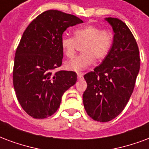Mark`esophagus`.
Listing matches in <instances>:
<instances>
[{
	"label": "esophagus",
	"instance_id": "obj_1",
	"mask_svg": "<svg viewBox=\"0 0 149 149\" xmlns=\"http://www.w3.org/2000/svg\"><path fill=\"white\" fill-rule=\"evenodd\" d=\"M83 76H84V74L82 73V72H78L77 73V78L79 79V80L82 79V78H83Z\"/></svg>",
	"mask_w": 149,
	"mask_h": 149
}]
</instances>
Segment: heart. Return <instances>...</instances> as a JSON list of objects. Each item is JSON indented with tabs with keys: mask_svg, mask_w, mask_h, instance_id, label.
Listing matches in <instances>:
<instances>
[{
	"mask_svg": "<svg viewBox=\"0 0 149 149\" xmlns=\"http://www.w3.org/2000/svg\"><path fill=\"white\" fill-rule=\"evenodd\" d=\"M113 42V35L110 31L102 30L94 25L77 27L73 31V37L63 35L61 47L67 58L74 57L78 45H82V54L66 61L65 69L70 71L81 72L88 69L95 60H102L107 55Z\"/></svg>",
	"mask_w": 149,
	"mask_h": 149,
	"instance_id": "b5f03b06",
	"label": "heart"
}]
</instances>
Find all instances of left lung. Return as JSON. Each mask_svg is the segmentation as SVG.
I'll return each instance as SVG.
<instances>
[{"label": "left lung", "mask_w": 149, "mask_h": 149, "mask_svg": "<svg viewBox=\"0 0 149 149\" xmlns=\"http://www.w3.org/2000/svg\"><path fill=\"white\" fill-rule=\"evenodd\" d=\"M105 19L114 31L112 47L102 63L84 76L88 85L84 107L92 119L101 122L114 119L124 110L141 64L138 46L126 24L117 18Z\"/></svg>", "instance_id": "8db88e82"}]
</instances>
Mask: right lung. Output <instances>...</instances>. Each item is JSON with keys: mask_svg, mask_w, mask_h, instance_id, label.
Here are the masks:
<instances>
[{"mask_svg": "<svg viewBox=\"0 0 149 149\" xmlns=\"http://www.w3.org/2000/svg\"><path fill=\"white\" fill-rule=\"evenodd\" d=\"M81 23L73 15L48 10L24 31L16 51L13 86L22 108L34 118L54 114L64 92L77 82L75 72L56 69L62 64L63 32Z\"/></svg>", "mask_w": 149, "mask_h": 149, "instance_id": "right-lung-1", "label": "right lung"}]
</instances>
